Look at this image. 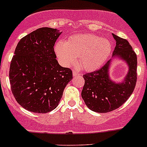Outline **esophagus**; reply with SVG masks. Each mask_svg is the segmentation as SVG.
I'll list each match as a JSON object with an SVG mask.
<instances>
[{"label":"esophagus","instance_id":"esophagus-1","mask_svg":"<svg viewBox=\"0 0 147 147\" xmlns=\"http://www.w3.org/2000/svg\"><path fill=\"white\" fill-rule=\"evenodd\" d=\"M72 75H73V76H78V75H80V74L79 72H76V71L73 70L72 71Z\"/></svg>","mask_w":147,"mask_h":147}]
</instances>
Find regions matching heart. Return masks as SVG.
<instances>
[{
  "mask_svg": "<svg viewBox=\"0 0 147 147\" xmlns=\"http://www.w3.org/2000/svg\"><path fill=\"white\" fill-rule=\"evenodd\" d=\"M112 50L108 40L93 34H78L67 41L60 40L55 45V52L63 65L70 67L76 62L85 70L99 67L106 61Z\"/></svg>",
  "mask_w": 147,
  "mask_h": 147,
  "instance_id": "1",
  "label": "heart"
}]
</instances>
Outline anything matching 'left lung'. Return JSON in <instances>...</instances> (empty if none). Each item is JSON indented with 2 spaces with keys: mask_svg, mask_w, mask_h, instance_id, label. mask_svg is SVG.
Listing matches in <instances>:
<instances>
[{
  "mask_svg": "<svg viewBox=\"0 0 147 147\" xmlns=\"http://www.w3.org/2000/svg\"><path fill=\"white\" fill-rule=\"evenodd\" d=\"M116 40L114 56L122 59L129 65L124 81L116 83L109 76L110 60L98 70L83 75L84 84L81 95L87 107L100 113H106L119 108L132 94L136 86L137 57L129 42L112 34Z\"/></svg>",
  "mask_w": 147,
  "mask_h": 147,
  "instance_id": "1",
  "label": "left lung"
}]
</instances>
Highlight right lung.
<instances>
[{
    "instance_id": "1",
    "label": "right lung",
    "mask_w": 147,
    "mask_h": 147,
    "mask_svg": "<svg viewBox=\"0 0 147 147\" xmlns=\"http://www.w3.org/2000/svg\"><path fill=\"white\" fill-rule=\"evenodd\" d=\"M59 31L37 29L23 37L15 50L9 71L11 91L18 103L30 112L47 113L55 109L72 79V70L55 59Z\"/></svg>"
}]
</instances>
